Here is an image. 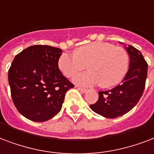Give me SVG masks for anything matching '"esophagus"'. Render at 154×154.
I'll return each instance as SVG.
<instances>
[{"mask_svg": "<svg viewBox=\"0 0 154 154\" xmlns=\"http://www.w3.org/2000/svg\"><path fill=\"white\" fill-rule=\"evenodd\" d=\"M78 90L80 91L82 93H85V92L88 91V89H87V88H78Z\"/></svg>", "mask_w": 154, "mask_h": 154, "instance_id": "34e87169", "label": "esophagus"}]
</instances>
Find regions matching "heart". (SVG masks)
I'll return each mask as SVG.
<instances>
[{
  "instance_id": "b5f03b06",
  "label": "heart",
  "mask_w": 154,
  "mask_h": 154,
  "mask_svg": "<svg viewBox=\"0 0 154 154\" xmlns=\"http://www.w3.org/2000/svg\"><path fill=\"white\" fill-rule=\"evenodd\" d=\"M58 68L71 78L88 66L90 71L73 79L77 85L103 88L114 87L125 78L129 68V55L125 49L113 44L95 42L79 47L75 53H63L58 62Z\"/></svg>"
}]
</instances>
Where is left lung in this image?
<instances>
[{
	"label": "left lung",
	"instance_id": "left-lung-1",
	"mask_svg": "<svg viewBox=\"0 0 154 154\" xmlns=\"http://www.w3.org/2000/svg\"><path fill=\"white\" fill-rule=\"evenodd\" d=\"M125 49L130 59L125 77L120 85L113 89L99 91L97 102L90 105L91 110L103 117L112 119L128 112L138 103L144 92L147 63L137 49L130 45Z\"/></svg>",
	"mask_w": 154,
	"mask_h": 154
}]
</instances>
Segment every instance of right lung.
<instances>
[{"label":"right lung","mask_w":154,"mask_h":154,"mask_svg":"<svg viewBox=\"0 0 154 154\" xmlns=\"http://www.w3.org/2000/svg\"><path fill=\"white\" fill-rule=\"evenodd\" d=\"M63 51L34 45L17 54L9 70V87L17 111L29 120L43 122L60 112L65 94L74 85L58 62Z\"/></svg>","instance_id":"right-lung-1"}]
</instances>
